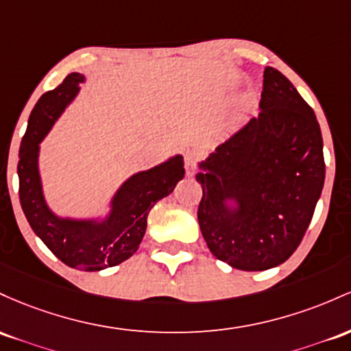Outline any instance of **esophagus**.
I'll list each match as a JSON object with an SVG mask.
<instances>
[{"label":"esophagus","instance_id":"obj_1","mask_svg":"<svg viewBox=\"0 0 351 351\" xmlns=\"http://www.w3.org/2000/svg\"><path fill=\"white\" fill-rule=\"evenodd\" d=\"M195 165H197V154L195 152H187L186 154V174L191 177L195 174Z\"/></svg>","mask_w":351,"mask_h":351}]
</instances>
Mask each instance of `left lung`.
Segmentation results:
<instances>
[{
  "mask_svg": "<svg viewBox=\"0 0 351 351\" xmlns=\"http://www.w3.org/2000/svg\"><path fill=\"white\" fill-rule=\"evenodd\" d=\"M199 169L197 219L208 250L239 270L280 265L300 245L325 182L313 109L280 71L267 66L261 114Z\"/></svg>",
  "mask_w": 351,
  "mask_h": 351,
  "instance_id": "1",
  "label": "left lung"
}]
</instances>
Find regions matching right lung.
<instances>
[{"mask_svg":"<svg viewBox=\"0 0 351 351\" xmlns=\"http://www.w3.org/2000/svg\"><path fill=\"white\" fill-rule=\"evenodd\" d=\"M86 77L71 73L36 102L19 147V202L27 222L45 245L66 265L84 271L104 270L128 261L139 249L147 215L157 200L174 191L186 171L177 154L129 177L111 199L104 219L61 217L51 210L39 176V144L80 93Z\"/></svg>","mask_w":351,"mask_h":351,"instance_id":"add662e5","label":"right lung"}]
</instances>
